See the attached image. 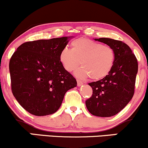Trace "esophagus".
I'll return each instance as SVG.
<instances>
[{"instance_id": "34e87169", "label": "esophagus", "mask_w": 148, "mask_h": 148, "mask_svg": "<svg viewBox=\"0 0 148 148\" xmlns=\"http://www.w3.org/2000/svg\"><path fill=\"white\" fill-rule=\"evenodd\" d=\"M83 84H83L82 81H81L80 80H77V86H81Z\"/></svg>"}]
</instances>
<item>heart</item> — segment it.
<instances>
[{
  "label": "heart",
  "mask_w": 148,
  "mask_h": 148,
  "mask_svg": "<svg viewBox=\"0 0 148 148\" xmlns=\"http://www.w3.org/2000/svg\"><path fill=\"white\" fill-rule=\"evenodd\" d=\"M72 48L64 47L59 53V61L67 72L75 71V76L81 79L90 77L93 80L102 79L108 75L115 63V53L108 45L87 38H79L71 42Z\"/></svg>",
  "instance_id": "1"
}]
</instances>
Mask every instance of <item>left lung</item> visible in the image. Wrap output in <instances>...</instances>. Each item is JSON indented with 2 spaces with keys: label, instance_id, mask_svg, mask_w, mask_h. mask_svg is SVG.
<instances>
[{
  "label": "left lung",
  "instance_id": "1",
  "mask_svg": "<svg viewBox=\"0 0 148 148\" xmlns=\"http://www.w3.org/2000/svg\"><path fill=\"white\" fill-rule=\"evenodd\" d=\"M95 40L113 49L115 63L106 77L88 84L92 88V95L86 100V105L93 115L111 117L122 111L133 97L138 62L127 44L105 37Z\"/></svg>",
  "mask_w": 148,
  "mask_h": 148
}]
</instances>
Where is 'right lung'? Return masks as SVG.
<instances>
[{"mask_svg":"<svg viewBox=\"0 0 148 148\" xmlns=\"http://www.w3.org/2000/svg\"><path fill=\"white\" fill-rule=\"evenodd\" d=\"M72 37L27 42L10 60L12 92L23 108L36 116L56 113L67 91L77 86L63 68L59 53Z\"/></svg>","mask_w":148,"mask_h":148,"instance_id":"obj_1","label":"right lung"}]
</instances>
